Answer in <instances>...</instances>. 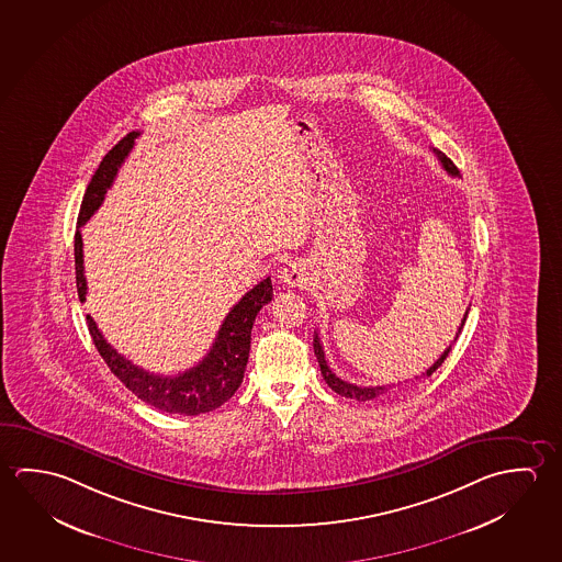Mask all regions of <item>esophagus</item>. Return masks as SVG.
Listing matches in <instances>:
<instances>
[{
	"mask_svg": "<svg viewBox=\"0 0 562 562\" xmlns=\"http://www.w3.org/2000/svg\"><path fill=\"white\" fill-rule=\"evenodd\" d=\"M282 282L288 288H300V285L307 284V278H310V272H307V268L305 265H302L300 260H294V262H290L288 267L282 270Z\"/></svg>",
	"mask_w": 562,
	"mask_h": 562,
	"instance_id": "34e87169",
	"label": "esophagus"
}]
</instances>
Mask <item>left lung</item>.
<instances>
[{
    "label": "left lung",
    "instance_id": "8db88e82",
    "mask_svg": "<svg viewBox=\"0 0 562 562\" xmlns=\"http://www.w3.org/2000/svg\"><path fill=\"white\" fill-rule=\"evenodd\" d=\"M432 153L437 155L439 158V162H441L442 168L449 172L451 176H460L459 168L452 165L451 158L447 157L445 153L441 150H437V148H432ZM467 315H469V310L464 313V317H462V322H460L459 331H457V337L454 340L459 339L460 331H462V327H464V322H467ZM452 340V342H454ZM451 345L445 349L441 357L432 362V367L425 370L422 376H431L435 370L441 367L445 359L449 357V352H451ZM313 350H315V357H317V362H319V369H322L323 378H325V382L329 384L333 392H337L339 396L350 397V400H357V402H369V400H374V397L382 396V394H386L387 390H392V387L396 386V384H386V386H357V384H349V382H345V380H340L339 376H335V372H333L329 367H327V360H325V352H323L322 340H319V335L315 333V337H313ZM415 376V380L417 378ZM402 382H397V386H400Z\"/></svg>",
    "mask_w": 562,
    "mask_h": 562
}]
</instances>
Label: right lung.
Instances as JSON below:
<instances>
[{
	"label": "right lung",
	"instance_id": "obj_1",
	"mask_svg": "<svg viewBox=\"0 0 562 562\" xmlns=\"http://www.w3.org/2000/svg\"><path fill=\"white\" fill-rule=\"evenodd\" d=\"M140 133L131 131L130 135L121 138L115 147L103 157L92 176L88 190L83 193L82 207L78 215V231L75 235V267L76 288L80 302H86L88 285L83 277L82 227L92 217L93 212L102 205L105 192L113 184L123 160L127 158L135 138ZM272 300V280L265 278L250 292L240 297L237 305L227 313L222 323L215 342L210 352L195 367L178 372L176 376L153 374L138 369L131 360L125 359L105 340L102 331L90 315H86L88 329L92 335L93 345L102 355L111 372L120 378L125 387H130L135 396L145 404L157 407L166 414L200 415L213 412L215 407L225 404L239 390L247 360H249L250 331L262 305Z\"/></svg>",
	"mask_w": 562,
	"mask_h": 562
}]
</instances>
